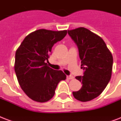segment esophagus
Instances as JSON below:
<instances>
[{
	"label": "esophagus",
	"instance_id": "esophagus-1",
	"mask_svg": "<svg viewBox=\"0 0 121 121\" xmlns=\"http://www.w3.org/2000/svg\"><path fill=\"white\" fill-rule=\"evenodd\" d=\"M66 78H67V79H68V80H72L73 78V76L68 75V76H66Z\"/></svg>",
	"mask_w": 121,
	"mask_h": 121
}]
</instances>
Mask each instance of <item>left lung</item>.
Wrapping results in <instances>:
<instances>
[{
    "instance_id": "obj_1",
    "label": "left lung",
    "mask_w": 121,
    "mask_h": 121,
    "mask_svg": "<svg viewBox=\"0 0 121 121\" xmlns=\"http://www.w3.org/2000/svg\"><path fill=\"white\" fill-rule=\"evenodd\" d=\"M68 35L77 45L83 76L76 77L82 83L74 97L81 102L97 97L111 80L113 57L102 39L85 27L68 30Z\"/></svg>"
}]
</instances>
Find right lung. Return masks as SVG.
Masks as SVG:
<instances>
[{"mask_svg": "<svg viewBox=\"0 0 121 121\" xmlns=\"http://www.w3.org/2000/svg\"><path fill=\"white\" fill-rule=\"evenodd\" d=\"M67 30L41 29L26 37L16 52L14 70L20 86L33 100L45 102L51 99L61 80L66 79L61 70H55L45 63L53 46L64 38Z\"/></svg>", "mask_w": 121, "mask_h": 121, "instance_id": "1", "label": "right lung"}]
</instances>
